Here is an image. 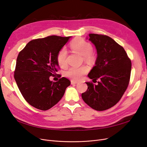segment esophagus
I'll return each instance as SVG.
<instances>
[{"instance_id":"esophagus-1","label":"esophagus","mask_w":147,"mask_h":147,"mask_svg":"<svg viewBox=\"0 0 147 147\" xmlns=\"http://www.w3.org/2000/svg\"><path fill=\"white\" fill-rule=\"evenodd\" d=\"M78 83L77 81H75V80H71V84H77Z\"/></svg>"}]
</instances>
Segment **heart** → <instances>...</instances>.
<instances>
[{"label":"heart","mask_w":147,"mask_h":147,"mask_svg":"<svg viewBox=\"0 0 147 147\" xmlns=\"http://www.w3.org/2000/svg\"><path fill=\"white\" fill-rule=\"evenodd\" d=\"M70 47L75 52L79 53L83 56V59L88 63H92L95 59V56L92 52V47L91 43L84 40L82 38H76L74 39L70 43ZM67 51L65 48L61 49L57 53V61L58 64L64 67L67 64ZM88 71L85 66L71 67L65 72V75L67 77L74 80H79Z\"/></svg>","instance_id":"1"}]
</instances>
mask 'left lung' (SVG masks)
I'll list each match as a JSON object with an SVG mask.
<instances>
[{
	"instance_id": "obj_1",
	"label": "left lung",
	"mask_w": 147,
	"mask_h": 147,
	"mask_svg": "<svg viewBox=\"0 0 147 147\" xmlns=\"http://www.w3.org/2000/svg\"><path fill=\"white\" fill-rule=\"evenodd\" d=\"M97 50L95 65L88 76L97 82H86L88 90L82 97L86 104L97 111L112 107L121 99L130 80L131 61L124 49L104 35L89 34ZM94 82V83H96Z\"/></svg>"
}]
</instances>
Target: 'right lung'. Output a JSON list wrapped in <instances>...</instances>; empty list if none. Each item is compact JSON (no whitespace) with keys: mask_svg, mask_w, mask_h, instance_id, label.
<instances>
[{"mask_svg":"<svg viewBox=\"0 0 147 147\" xmlns=\"http://www.w3.org/2000/svg\"><path fill=\"white\" fill-rule=\"evenodd\" d=\"M71 37L51 35L30 41L16 59L14 77L25 100L34 107L47 110L56 105L70 84L63 77L53 82L50 77L57 72V53Z\"/></svg>","mask_w":147,"mask_h":147,"instance_id":"1","label":"right lung"}]
</instances>
